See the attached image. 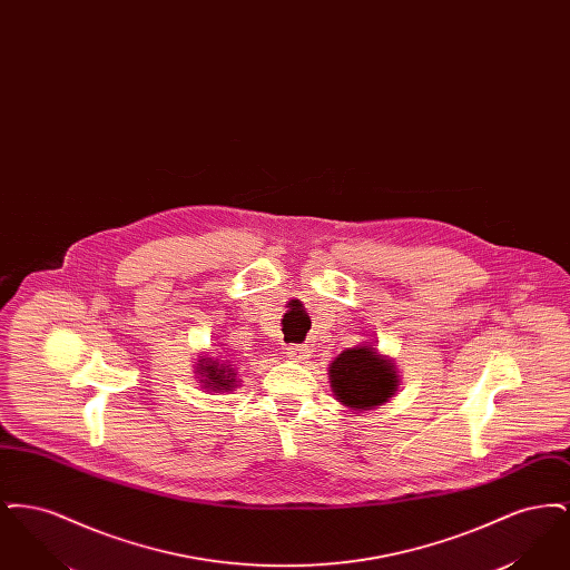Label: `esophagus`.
I'll return each mask as SVG.
<instances>
[{
    "label": "esophagus",
    "mask_w": 570,
    "mask_h": 570,
    "mask_svg": "<svg viewBox=\"0 0 570 570\" xmlns=\"http://www.w3.org/2000/svg\"><path fill=\"white\" fill-rule=\"evenodd\" d=\"M288 351V356H293V358H297V361H303V358H307L309 356V346H305V344H293V346H288L286 348Z\"/></svg>",
    "instance_id": "1"
}]
</instances>
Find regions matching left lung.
<instances>
[{
    "mask_svg": "<svg viewBox=\"0 0 570 570\" xmlns=\"http://www.w3.org/2000/svg\"><path fill=\"white\" fill-rule=\"evenodd\" d=\"M328 374L337 400L356 410L384 404L397 389L393 365L367 346L344 351L331 363Z\"/></svg>",
    "mask_w": 570,
    "mask_h": 570,
    "instance_id": "1",
    "label": "left lung"
}]
</instances>
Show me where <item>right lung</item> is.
Listing matches in <instances>:
<instances>
[{
	"label": "right lung",
	"instance_id": "right-lung-1",
	"mask_svg": "<svg viewBox=\"0 0 570 570\" xmlns=\"http://www.w3.org/2000/svg\"><path fill=\"white\" fill-rule=\"evenodd\" d=\"M198 374H203L200 382H205L207 389L212 391H230L235 386V374H233V367L228 365H219L216 361H207V358H200L198 363Z\"/></svg>",
	"mask_w": 570,
	"mask_h": 570
}]
</instances>
